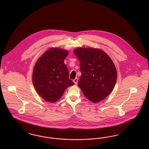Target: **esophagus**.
I'll use <instances>...</instances> for the list:
<instances>
[{"label": "esophagus", "instance_id": "obj_1", "mask_svg": "<svg viewBox=\"0 0 149 149\" xmlns=\"http://www.w3.org/2000/svg\"><path fill=\"white\" fill-rule=\"evenodd\" d=\"M78 78H75V79H74V80H73V81H74V83H75V85H77V84H78Z\"/></svg>", "mask_w": 149, "mask_h": 149}]
</instances>
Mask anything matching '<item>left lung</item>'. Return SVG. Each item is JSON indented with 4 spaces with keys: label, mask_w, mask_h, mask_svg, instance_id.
<instances>
[{
    "label": "left lung",
    "mask_w": 149,
    "mask_h": 149,
    "mask_svg": "<svg viewBox=\"0 0 149 149\" xmlns=\"http://www.w3.org/2000/svg\"><path fill=\"white\" fill-rule=\"evenodd\" d=\"M74 53L80 61L81 75L78 84L84 95L93 103L106 98L117 80V70L110 57L94 48H78Z\"/></svg>",
    "instance_id": "8db88e82"
}]
</instances>
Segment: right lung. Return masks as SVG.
Returning a JSON list of instances; mask_svg holds the SVG:
<instances>
[{"instance_id": "add662e5", "label": "right lung", "mask_w": 149, "mask_h": 149, "mask_svg": "<svg viewBox=\"0 0 149 149\" xmlns=\"http://www.w3.org/2000/svg\"><path fill=\"white\" fill-rule=\"evenodd\" d=\"M68 51L58 48L47 50L36 62L32 81L37 93L49 102L60 99L69 86L74 85L64 61Z\"/></svg>"}]
</instances>
